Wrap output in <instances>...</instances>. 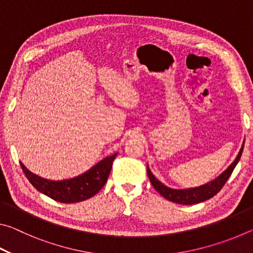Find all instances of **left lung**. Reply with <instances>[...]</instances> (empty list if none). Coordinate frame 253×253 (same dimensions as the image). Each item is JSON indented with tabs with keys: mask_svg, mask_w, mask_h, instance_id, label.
I'll use <instances>...</instances> for the list:
<instances>
[{
	"mask_svg": "<svg viewBox=\"0 0 253 253\" xmlns=\"http://www.w3.org/2000/svg\"><path fill=\"white\" fill-rule=\"evenodd\" d=\"M243 146H245V143H243L242 147L240 149V152L238 154L237 158L234 160V162L220 175L219 177H216L215 179H213L212 182H209L208 184H204V185L200 187L187 188V190H174V188L168 187L154 176L147 166V174H148L149 181H151L152 185L158 192V193H160L162 196H164L166 200L170 201V202L185 204V205L198 204L201 202H204V201L213 198V196L215 195L217 192H220L221 188L224 186V184L231 176V174H232L234 168L237 166L238 162L240 161V158H241Z\"/></svg>",
	"mask_w": 253,
	"mask_h": 253,
	"instance_id": "obj_1",
	"label": "left lung"
}]
</instances>
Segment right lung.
<instances>
[{"label": "right lung", "instance_id": "add662e5", "mask_svg": "<svg viewBox=\"0 0 253 253\" xmlns=\"http://www.w3.org/2000/svg\"><path fill=\"white\" fill-rule=\"evenodd\" d=\"M117 153L100 161L88 172L65 181H50L33 174L21 163L25 176L38 191L61 203H77L92 198L108 179Z\"/></svg>", "mask_w": 253, "mask_h": 253}]
</instances>
